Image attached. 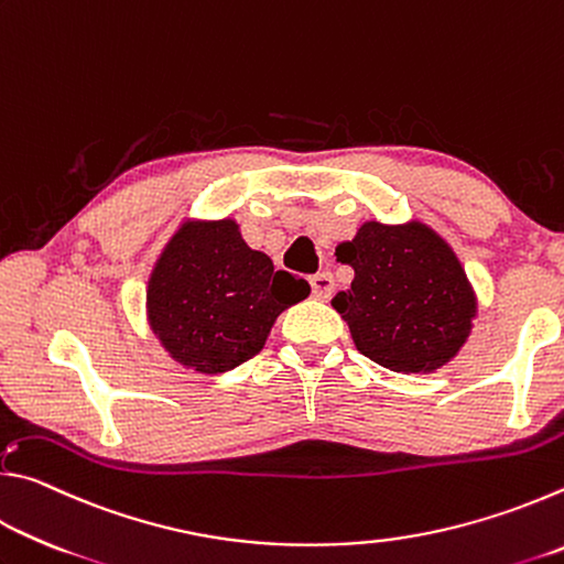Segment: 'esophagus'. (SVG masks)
Wrapping results in <instances>:
<instances>
[{
  "label": "esophagus",
  "mask_w": 564,
  "mask_h": 564,
  "mask_svg": "<svg viewBox=\"0 0 564 564\" xmlns=\"http://www.w3.org/2000/svg\"><path fill=\"white\" fill-rule=\"evenodd\" d=\"M311 289H313V295H316L318 301H328L330 295H333V289H336L333 273L330 271H321L316 275H311Z\"/></svg>",
  "instance_id": "1"
}]
</instances>
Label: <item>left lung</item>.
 <instances>
[{
	"mask_svg": "<svg viewBox=\"0 0 564 564\" xmlns=\"http://www.w3.org/2000/svg\"><path fill=\"white\" fill-rule=\"evenodd\" d=\"M350 289L333 299L362 356L395 373H433L470 338L477 295L451 243L417 218L366 221L336 246Z\"/></svg>",
	"mask_w": 564,
	"mask_h": 564,
	"instance_id": "obj_1",
	"label": "left lung"
}]
</instances>
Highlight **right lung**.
Here are the masks:
<instances>
[{
    "label": "right lung",
    "instance_id": "right-lung-1",
    "mask_svg": "<svg viewBox=\"0 0 564 564\" xmlns=\"http://www.w3.org/2000/svg\"><path fill=\"white\" fill-rule=\"evenodd\" d=\"M308 293L243 241L236 218H184L149 273L147 321L171 360L218 376L261 352L275 318Z\"/></svg>",
    "mask_w": 564,
    "mask_h": 564
}]
</instances>
